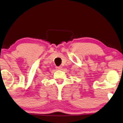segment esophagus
<instances>
[{"label":"esophagus","instance_id":"esophagus-1","mask_svg":"<svg viewBox=\"0 0 123 123\" xmlns=\"http://www.w3.org/2000/svg\"><path fill=\"white\" fill-rule=\"evenodd\" d=\"M56 68L57 70H62V66H58V67H56Z\"/></svg>","mask_w":123,"mask_h":123}]
</instances>
